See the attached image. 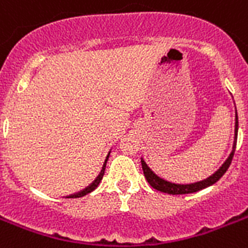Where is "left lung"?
Returning <instances> with one entry per match:
<instances>
[{"label":"left lung","mask_w":248,"mask_h":248,"mask_svg":"<svg viewBox=\"0 0 248 248\" xmlns=\"http://www.w3.org/2000/svg\"><path fill=\"white\" fill-rule=\"evenodd\" d=\"M237 130H238V118H237V115H235V140L234 146H233V151H232V154L229 155V157L227 158V161L221 165L220 169L217 170L215 174H213L211 177L207 178V179L192 184L171 183V182H168V180L157 177V175L148 168L147 164L143 161V158H140L144 177H146V179H147V182L150 183V186H151L152 188H155V189H157V191L160 192H164V193H169V195H187V193H193V192L201 191L203 188L209 187V186H211V184L214 183H217V180L224 175L225 171L228 170V168L231 166V162L232 160H233V156H234L235 144H237Z\"/></svg>","instance_id":"left-lung-1"}]
</instances>
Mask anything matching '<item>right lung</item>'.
Returning <instances> with one entry per match:
<instances>
[{
	"mask_svg": "<svg viewBox=\"0 0 248 248\" xmlns=\"http://www.w3.org/2000/svg\"><path fill=\"white\" fill-rule=\"evenodd\" d=\"M108 158H106V161H108ZM106 161H105V165H104V168H102V170H101L100 175H98V177H97L96 179H94V182H93L92 184H90V186H88V187H87V188H84L83 191L78 192V193H74V195H71L70 197H73V199H75V197H82V196H86V195H88V193H91V192H92L93 189H96L97 186L100 184V182H101V179H102V177H104L105 168H106Z\"/></svg>",
	"mask_w": 248,
	"mask_h": 248,
	"instance_id": "add662e5",
	"label": "right lung"
}]
</instances>
